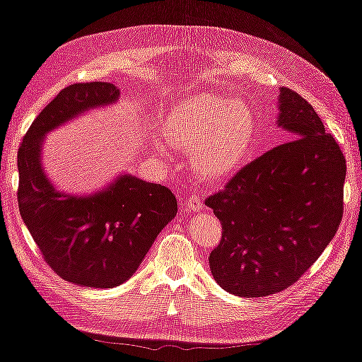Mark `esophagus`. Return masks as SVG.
I'll return each mask as SVG.
<instances>
[{
    "label": "esophagus",
    "instance_id": "esophagus-1",
    "mask_svg": "<svg viewBox=\"0 0 362 362\" xmlns=\"http://www.w3.org/2000/svg\"><path fill=\"white\" fill-rule=\"evenodd\" d=\"M187 208L190 209V211H202V208H203L202 198H199L197 193H192V195L187 199Z\"/></svg>",
    "mask_w": 362,
    "mask_h": 362
}]
</instances>
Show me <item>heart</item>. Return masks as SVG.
Segmentation results:
<instances>
[{
	"label": "heart",
	"mask_w": 362,
	"mask_h": 362,
	"mask_svg": "<svg viewBox=\"0 0 362 362\" xmlns=\"http://www.w3.org/2000/svg\"><path fill=\"white\" fill-rule=\"evenodd\" d=\"M172 146L190 149V165L206 180L233 175L249 158L257 136L252 109L240 100L216 94H193L172 107L163 122ZM159 154L169 153L164 139H151Z\"/></svg>",
	"instance_id": "b5f03b06"
}]
</instances>
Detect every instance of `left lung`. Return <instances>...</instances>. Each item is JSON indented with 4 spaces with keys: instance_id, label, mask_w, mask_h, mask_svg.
Returning a JSON list of instances; mask_svg holds the SVG:
<instances>
[{
    "instance_id": "8db88e82",
    "label": "left lung",
    "mask_w": 362,
    "mask_h": 362,
    "mask_svg": "<svg viewBox=\"0 0 362 362\" xmlns=\"http://www.w3.org/2000/svg\"><path fill=\"white\" fill-rule=\"evenodd\" d=\"M276 127L291 141L252 160L204 202L223 226L209 268L221 288L240 298L298 281L343 218L346 160L314 107L281 88Z\"/></svg>"
}]
</instances>
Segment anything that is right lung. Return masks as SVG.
I'll use <instances>...</instances> for the list:
<instances>
[{"mask_svg": "<svg viewBox=\"0 0 362 362\" xmlns=\"http://www.w3.org/2000/svg\"><path fill=\"white\" fill-rule=\"evenodd\" d=\"M120 99L110 83L63 89L25 133L18 153L19 211L48 265L86 288H115L133 276L177 214L169 188L122 172L93 193L63 192L43 169L47 134Z\"/></svg>", "mask_w": 362, "mask_h": 362, "instance_id": "right-lung-1", "label": "right lung"}]
</instances>
